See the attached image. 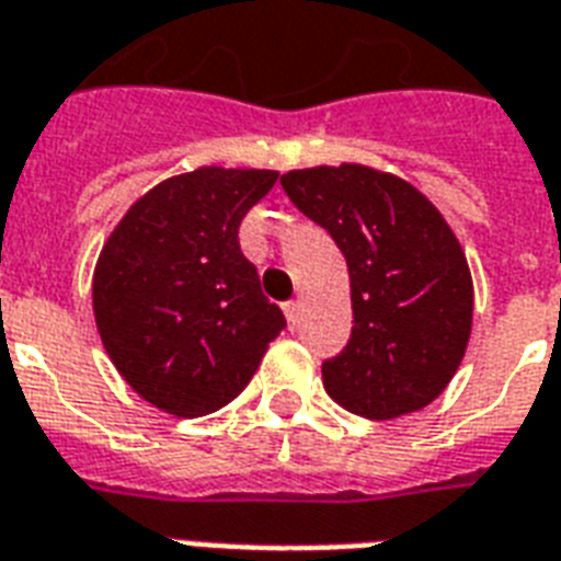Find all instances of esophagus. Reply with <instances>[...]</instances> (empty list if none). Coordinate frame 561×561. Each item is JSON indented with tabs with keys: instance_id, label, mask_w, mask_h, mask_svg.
I'll list each match as a JSON object with an SVG mask.
<instances>
[{
	"instance_id": "esophagus-1",
	"label": "esophagus",
	"mask_w": 561,
	"mask_h": 561,
	"mask_svg": "<svg viewBox=\"0 0 561 561\" xmlns=\"http://www.w3.org/2000/svg\"><path fill=\"white\" fill-rule=\"evenodd\" d=\"M282 309H285V318H288V327H290V329L297 327V323H299V302H294V299H290V302H285Z\"/></svg>"
}]
</instances>
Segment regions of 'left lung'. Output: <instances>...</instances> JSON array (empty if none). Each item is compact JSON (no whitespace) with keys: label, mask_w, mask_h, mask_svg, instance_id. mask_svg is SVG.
<instances>
[{"label":"left lung","mask_w":561,"mask_h":561,"mask_svg":"<svg viewBox=\"0 0 561 561\" xmlns=\"http://www.w3.org/2000/svg\"><path fill=\"white\" fill-rule=\"evenodd\" d=\"M350 267L353 335L323 362V388L370 421L421 412L459 370L473 323V279L459 238L405 179L367 164L306 167L282 176Z\"/></svg>","instance_id":"obj_1"}]
</instances>
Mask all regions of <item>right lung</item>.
<instances>
[{"label": "right lung", "instance_id": "1", "mask_svg": "<svg viewBox=\"0 0 561 561\" xmlns=\"http://www.w3.org/2000/svg\"><path fill=\"white\" fill-rule=\"evenodd\" d=\"M279 173L199 167L158 182L93 267L102 347L147 403L203 417L241 394L285 314L243 259L238 226Z\"/></svg>", "mask_w": 561, "mask_h": 561}]
</instances>
